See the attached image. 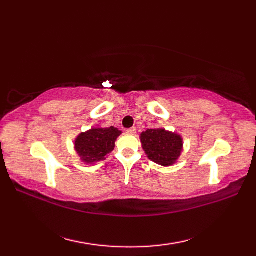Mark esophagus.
<instances>
[{"mask_svg":"<svg viewBox=\"0 0 256 256\" xmlns=\"http://www.w3.org/2000/svg\"><path fill=\"white\" fill-rule=\"evenodd\" d=\"M126 133H128V134H135V133H136V128H128L126 130Z\"/></svg>","mask_w":256,"mask_h":256,"instance_id":"obj_1","label":"esophagus"}]
</instances>
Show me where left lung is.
<instances>
[{
	"instance_id": "obj_1",
	"label": "left lung",
	"mask_w": 256,
	"mask_h": 256,
	"mask_svg": "<svg viewBox=\"0 0 256 256\" xmlns=\"http://www.w3.org/2000/svg\"><path fill=\"white\" fill-rule=\"evenodd\" d=\"M140 142L148 158L162 166H170L180 156L182 140L165 128H150L140 134Z\"/></svg>"
}]
</instances>
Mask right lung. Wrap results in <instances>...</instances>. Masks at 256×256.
Listing matches in <instances>:
<instances>
[{
  "label": "right lung",
  "instance_id": "1",
  "mask_svg": "<svg viewBox=\"0 0 256 256\" xmlns=\"http://www.w3.org/2000/svg\"><path fill=\"white\" fill-rule=\"evenodd\" d=\"M121 133L114 126L91 128L79 135L74 142V148L86 164L104 160L106 156L114 150L116 140Z\"/></svg>",
  "mask_w": 256,
  "mask_h": 256
}]
</instances>
